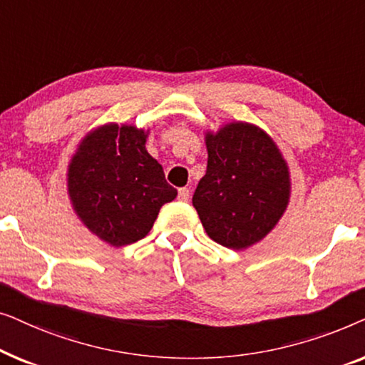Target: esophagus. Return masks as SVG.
Instances as JSON below:
<instances>
[{"label":"esophagus","instance_id":"1","mask_svg":"<svg viewBox=\"0 0 365 365\" xmlns=\"http://www.w3.org/2000/svg\"><path fill=\"white\" fill-rule=\"evenodd\" d=\"M178 199H179V201H184V202H186L187 199H189V189H187V187H181V189H179V192H178Z\"/></svg>","mask_w":365,"mask_h":365}]
</instances>
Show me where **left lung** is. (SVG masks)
<instances>
[{
    "instance_id": "8db88e82",
    "label": "left lung",
    "mask_w": 365,
    "mask_h": 365,
    "mask_svg": "<svg viewBox=\"0 0 365 365\" xmlns=\"http://www.w3.org/2000/svg\"><path fill=\"white\" fill-rule=\"evenodd\" d=\"M207 169L192 196L207 236L241 251L262 241L286 212L289 166L266 131L251 123L206 133Z\"/></svg>"
}]
</instances>
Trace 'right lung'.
I'll list each match as a JSON object with an SVG mask.
<instances>
[{"label":"right lung","instance_id":"right-lung-1","mask_svg":"<svg viewBox=\"0 0 365 365\" xmlns=\"http://www.w3.org/2000/svg\"><path fill=\"white\" fill-rule=\"evenodd\" d=\"M148 131L103 124L79 143L68 164V194L84 226L113 247L146 237L178 191L146 151Z\"/></svg>","mask_w":365,"mask_h":365}]
</instances>
